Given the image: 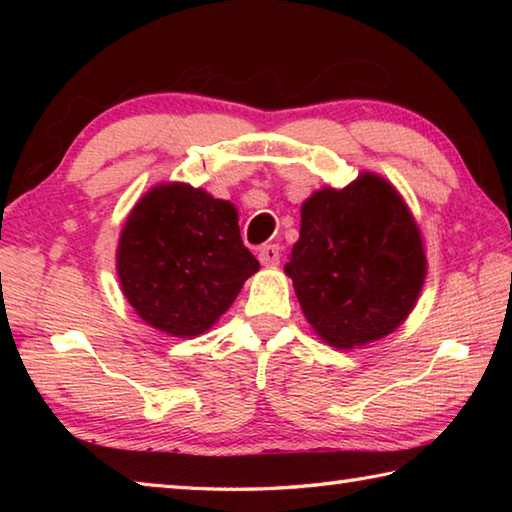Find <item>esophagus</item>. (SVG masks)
Returning a JSON list of instances; mask_svg holds the SVG:
<instances>
[{
	"label": "esophagus",
	"mask_w": 512,
	"mask_h": 512,
	"mask_svg": "<svg viewBox=\"0 0 512 512\" xmlns=\"http://www.w3.org/2000/svg\"><path fill=\"white\" fill-rule=\"evenodd\" d=\"M280 255H282V250L275 244H266L257 250V259L262 262V266H277L280 264Z\"/></svg>",
	"instance_id": "esophagus-1"
}]
</instances>
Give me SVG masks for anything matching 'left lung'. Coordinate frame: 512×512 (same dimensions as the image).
<instances>
[{
  "label": "left lung",
  "instance_id": "left-lung-1",
  "mask_svg": "<svg viewBox=\"0 0 512 512\" xmlns=\"http://www.w3.org/2000/svg\"><path fill=\"white\" fill-rule=\"evenodd\" d=\"M311 329L339 350L363 348L400 327L427 277L418 223L379 173L323 187L300 207V237L284 266Z\"/></svg>",
  "mask_w": 512,
  "mask_h": 512
}]
</instances>
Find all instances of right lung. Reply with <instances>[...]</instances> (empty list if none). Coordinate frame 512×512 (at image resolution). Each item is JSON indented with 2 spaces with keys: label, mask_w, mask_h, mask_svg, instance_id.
Segmentation results:
<instances>
[{
  "label": "right lung",
  "mask_w": 512,
  "mask_h": 512,
  "mask_svg": "<svg viewBox=\"0 0 512 512\" xmlns=\"http://www.w3.org/2000/svg\"><path fill=\"white\" fill-rule=\"evenodd\" d=\"M257 271L237 207L201 187H151L121 228V293L146 325L176 339L205 334Z\"/></svg>",
  "instance_id": "1"
}]
</instances>
